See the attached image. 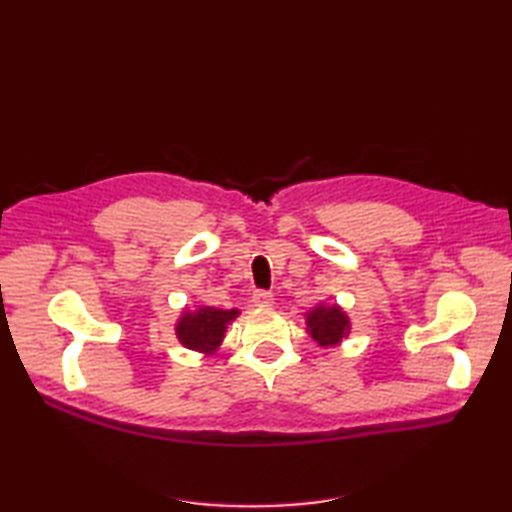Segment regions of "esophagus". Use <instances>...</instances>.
<instances>
[{
  "label": "esophagus",
  "instance_id": "obj_1",
  "mask_svg": "<svg viewBox=\"0 0 512 512\" xmlns=\"http://www.w3.org/2000/svg\"><path fill=\"white\" fill-rule=\"evenodd\" d=\"M253 303L257 308H270L275 303V299H273V295H270V292L257 290V292H253Z\"/></svg>",
  "mask_w": 512,
  "mask_h": 512
}]
</instances>
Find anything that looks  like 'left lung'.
Here are the masks:
<instances>
[{
  "mask_svg": "<svg viewBox=\"0 0 512 512\" xmlns=\"http://www.w3.org/2000/svg\"><path fill=\"white\" fill-rule=\"evenodd\" d=\"M306 328L321 347H334L350 336L352 323L341 306H336V303L334 306L319 303V306L306 312Z\"/></svg>",
  "mask_w": 512,
  "mask_h": 512,
  "instance_id": "8db88e82",
  "label": "left lung"
}]
</instances>
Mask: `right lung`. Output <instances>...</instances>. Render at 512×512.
<instances>
[{"label": "right lung", "mask_w": 512, "mask_h": 512, "mask_svg": "<svg viewBox=\"0 0 512 512\" xmlns=\"http://www.w3.org/2000/svg\"><path fill=\"white\" fill-rule=\"evenodd\" d=\"M239 317V310H222L202 306L198 310H182L176 321V336L187 350L211 356L222 345L228 323Z\"/></svg>", "instance_id": "add662e5"}]
</instances>
